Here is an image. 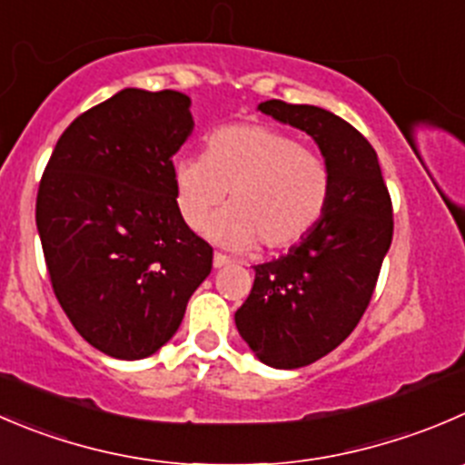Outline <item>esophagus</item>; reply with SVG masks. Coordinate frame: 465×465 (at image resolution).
Wrapping results in <instances>:
<instances>
[{"label":"esophagus","instance_id":"esophagus-1","mask_svg":"<svg viewBox=\"0 0 465 465\" xmlns=\"http://www.w3.org/2000/svg\"><path fill=\"white\" fill-rule=\"evenodd\" d=\"M229 263H232V261H229V256L215 252V254H213V268H224V265H229Z\"/></svg>","mask_w":465,"mask_h":465}]
</instances>
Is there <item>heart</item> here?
<instances>
[{"label": "heart", "mask_w": 465, "mask_h": 465, "mask_svg": "<svg viewBox=\"0 0 465 465\" xmlns=\"http://www.w3.org/2000/svg\"><path fill=\"white\" fill-rule=\"evenodd\" d=\"M174 197L188 227L197 229L229 193V209L209 236L233 250H282L309 236L331 195L327 161L282 129L224 124L206 136L204 156L174 163Z\"/></svg>", "instance_id": "1"}]
</instances>
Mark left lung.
Here are the masks:
<instances>
[{"instance_id": "left-lung-1", "label": "left lung", "mask_w": 465, "mask_h": 465, "mask_svg": "<svg viewBox=\"0 0 465 465\" xmlns=\"http://www.w3.org/2000/svg\"><path fill=\"white\" fill-rule=\"evenodd\" d=\"M259 111L309 134L331 173L322 220L288 254L254 265L250 297L233 315L259 361L292 371L336 350L366 313L393 241V206L377 152L352 124L282 99Z\"/></svg>"}]
</instances>
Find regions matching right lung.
<instances>
[{
  "mask_svg": "<svg viewBox=\"0 0 465 465\" xmlns=\"http://www.w3.org/2000/svg\"><path fill=\"white\" fill-rule=\"evenodd\" d=\"M193 127L188 94L124 88L63 132L40 179L35 224L54 295L113 359L161 350L213 265L174 197L173 156Z\"/></svg>",
  "mask_w": 465,
  "mask_h": 465,
  "instance_id": "add662e5",
  "label": "right lung"
}]
</instances>
